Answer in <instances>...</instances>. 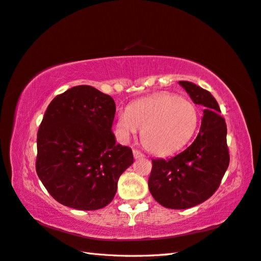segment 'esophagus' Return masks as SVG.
I'll use <instances>...</instances> for the list:
<instances>
[{
    "label": "esophagus",
    "instance_id": "obj_1",
    "mask_svg": "<svg viewBox=\"0 0 261 261\" xmlns=\"http://www.w3.org/2000/svg\"><path fill=\"white\" fill-rule=\"evenodd\" d=\"M133 155H134L135 159H142V158H145V155H144L142 152H140V150L137 149H134L133 150Z\"/></svg>",
    "mask_w": 261,
    "mask_h": 261
}]
</instances>
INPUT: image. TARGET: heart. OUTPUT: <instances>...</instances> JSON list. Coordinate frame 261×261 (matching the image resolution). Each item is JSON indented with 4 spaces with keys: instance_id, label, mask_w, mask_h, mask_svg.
<instances>
[{
    "instance_id": "b5f03b06",
    "label": "heart",
    "mask_w": 261,
    "mask_h": 261,
    "mask_svg": "<svg viewBox=\"0 0 261 261\" xmlns=\"http://www.w3.org/2000/svg\"><path fill=\"white\" fill-rule=\"evenodd\" d=\"M198 121V109L190 100L158 94L133 102L127 112L118 115L116 127L124 140L142 129L146 149L156 155H170L188 143Z\"/></svg>"
}]
</instances>
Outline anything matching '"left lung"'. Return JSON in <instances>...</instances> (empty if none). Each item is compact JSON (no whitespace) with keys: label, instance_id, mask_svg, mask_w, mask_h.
<instances>
[{"label":"left lung","instance_id":"1","mask_svg":"<svg viewBox=\"0 0 261 261\" xmlns=\"http://www.w3.org/2000/svg\"><path fill=\"white\" fill-rule=\"evenodd\" d=\"M203 111L198 136L174 158L152 160L148 189L169 209H189L204 202L218 190L230 162L227 125L209 91L193 83L178 82Z\"/></svg>","mask_w":261,"mask_h":261}]
</instances>
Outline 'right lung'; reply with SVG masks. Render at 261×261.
Returning a JSON list of instances; mask_svg holds the SVG:
<instances>
[{
	"label": "right lung",
	"instance_id": "right-lung-1",
	"mask_svg": "<svg viewBox=\"0 0 261 261\" xmlns=\"http://www.w3.org/2000/svg\"><path fill=\"white\" fill-rule=\"evenodd\" d=\"M115 112L111 96L86 85L50 102L38 130L36 170L59 203L91 211L114 199L119 176L134 162L129 147L116 144Z\"/></svg>",
	"mask_w": 261,
	"mask_h": 261
}]
</instances>
